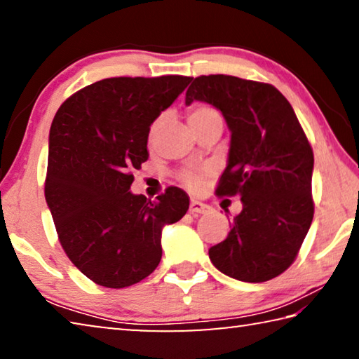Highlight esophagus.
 I'll list each match as a JSON object with an SVG mask.
<instances>
[{
  "label": "esophagus",
  "instance_id": "34e87169",
  "mask_svg": "<svg viewBox=\"0 0 359 359\" xmlns=\"http://www.w3.org/2000/svg\"><path fill=\"white\" fill-rule=\"evenodd\" d=\"M209 205L208 204H204V203H201V201H193L190 203V212L191 214H205V212H209Z\"/></svg>",
  "mask_w": 359,
  "mask_h": 359
}]
</instances>
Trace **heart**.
Here are the masks:
<instances>
[{"label": "heart", "instance_id": "b5f03b06", "mask_svg": "<svg viewBox=\"0 0 359 359\" xmlns=\"http://www.w3.org/2000/svg\"><path fill=\"white\" fill-rule=\"evenodd\" d=\"M214 117H220V115H218V112L215 111V109H212L210 106H194L191 111H190V114H188V120H190V123H191V121H196V120L214 118ZM160 123H161V118L158 120V121H155L154 126H151L150 139L154 137L155 131L158 130V126H160ZM180 177L190 188H198L199 182H201V174H198L196 171H191V169H187V171L182 172Z\"/></svg>", "mask_w": 359, "mask_h": 359}]
</instances>
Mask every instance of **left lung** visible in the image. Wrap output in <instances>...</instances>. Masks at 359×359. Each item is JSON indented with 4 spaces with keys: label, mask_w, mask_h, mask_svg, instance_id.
Wrapping results in <instances>:
<instances>
[{
    "label": "left lung",
    "mask_w": 359,
    "mask_h": 359,
    "mask_svg": "<svg viewBox=\"0 0 359 359\" xmlns=\"http://www.w3.org/2000/svg\"><path fill=\"white\" fill-rule=\"evenodd\" d=\"M208 102L231 131L217 194H239L228 238L209 248L224 276L259 283L287 271L313 218V151L287 98L269 83L234 76L196 77L185 104Z\"/></svg>",
    "instance_id": "1"
}]
</instances>
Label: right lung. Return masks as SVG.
I'll use <instances>...</instances> for the list:
<instances>
[{"instance_id": "add662e5", "label": "right lung", "mask_w": 359, "mask_h": 359, "mask_svg": "<svg viewBox=\"0 0 359 359\" xmlns=\"http://www.w3.org/2000/svg\"><path fill=\"white\" fill-rule=\"evenodd\" d=\"M191 77H112L79 90L48 135L46 201L60 244L79 271L106 288L141 282L161 259V233L187 214L177 187L149 201L130 188L147 161L150 125Z\"/></svg>"}]
</instances>
